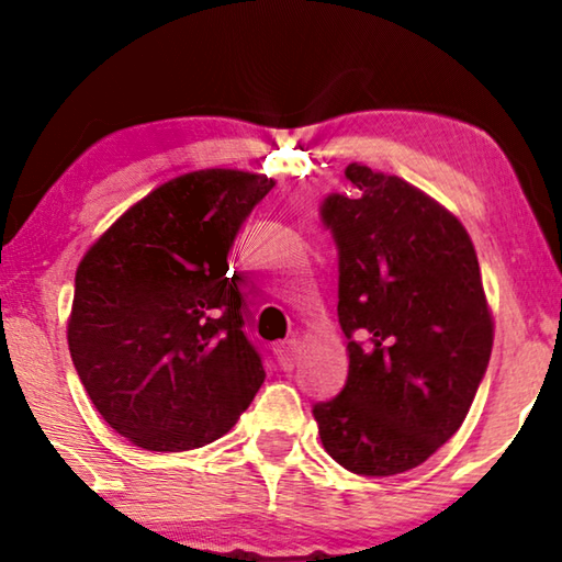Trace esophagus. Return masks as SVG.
I'll use <instances>...</instances> for the list:
<instances>
[{
    "label": "esophagus",
    "instance_id": "esophagus-1",
    "mask_svg": "<svg viewBox=\"0 0 562 562\" xmlns=\"http://www.w3.org/2000/svg\"><path fill=\"white\" fill-rule=\"evenodd\" d=\"M296 350H299V340L296 337H291V340H283L273 348V356H276V363H279V368L283 373L294 371L296 366Z\"/></svg>",
    "mask_w": 562,
    "mask_h": 562
}]
</instances>
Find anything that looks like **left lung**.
Masks as SVG:
<instances>
[{
	"instance_id": "1",
	"label": "left lung",
	"mask_w": 562,
	"mask_h": 562,
	"mask_svg": "<svg viewBox=\"0 0 562 562\" xmlns=\"http://www.w3.org/2000/svg\"><path fill=\"white\" fill-rule=\"evenodd\" d=\"M345 176L352 191L327 196L322 220L340 252L348 383L314 404V419L342 468L396 475L463 425L494 348V314L456 214L398 176L360 164Z\"/></svg>"
}]
</instances>
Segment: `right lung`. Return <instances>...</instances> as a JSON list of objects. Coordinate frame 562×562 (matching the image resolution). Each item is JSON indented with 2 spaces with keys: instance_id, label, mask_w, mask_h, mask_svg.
I'll list each match as a JSON object with an SVG mask.
<instances>
[{
  "instance_id": "add662e5",
  "label": "right lung",
  "mask_w": 562,
  "mask_h": 562,
  "mask_svg": "<svg viewBox=\"0 0 562 562\" xmlns=\"http://www.w3.org/2000/svg\"><path fill=\"white\" fill-rule=\"evenodd\" d=\"M273 183L237 168L176 176L83 252L68 350L91 404L137 448L214 442L263 383L227 268L237 229Z\"/></svg>"
}]
</instances>
